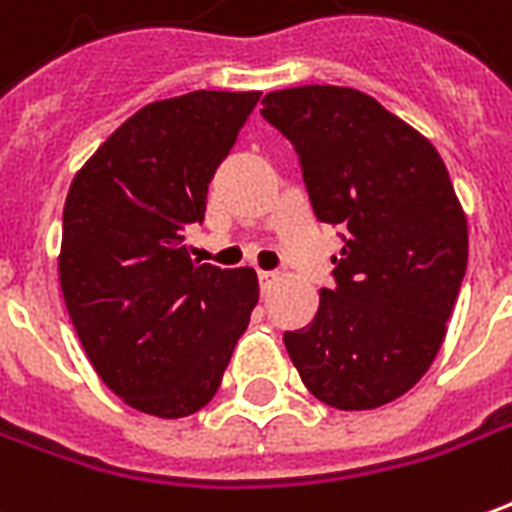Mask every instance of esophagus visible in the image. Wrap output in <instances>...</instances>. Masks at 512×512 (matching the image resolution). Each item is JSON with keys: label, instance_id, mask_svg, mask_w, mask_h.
Wrapping results in <instances>:
<instances>
[{"label": "esophagus", "instance_id": "1", "mask_svg": "<svg viewBox=\"0 0 512 512\" xmlns=\"http://www.w3.org/2000/svg\"><path fill=\"white\" fill-rule=\"evenodd\" d=\"M274 282H277V274H274V271H260V291L268 293Z\"/></svg>", "mask_w": 512, "mask_h": 512}]
</instances>
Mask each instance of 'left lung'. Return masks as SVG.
Instances as JSON below:
<instances>
[{
    "label": "left lung",
    "instance_id": "obj_1",
    "mask_svg": "<svg viewBox=\"0 0 512 512\" xmlns=\"http://www.w3.org/2000/svg\"><path fill=\"white\" fill-rule=\"evenodd\" d=\"M263 119L299 155L318 221L341 227L335 288L282 341L307 391L371 410L416 385L441 349L466 277L468 227L435 146L355 88L271 91Z\"/></svg>",
    "mask_w": 512,
    "mask_h": 512
}]
</instances>
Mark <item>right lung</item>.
Wrapping results in <instances>:
<instances>
[{"label": "right lung", "mask_w": 512, "mask_h": 512, "mask_svg": "<svg viewBox=\"0 0 512 512\" xmlns=\"http://www.w3.org/2000/svg\"><path fill=\"white\" fill-rule=\"evenodd\" d=\"M260 91H194L141 107L77 171L63 207L60 288L82 349L141 413L182 418L219 391L257 305L252 268L182 244Z\"/></svg>", "instance_id": "add662e5"}]
</instances>
